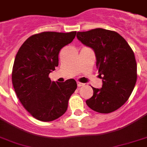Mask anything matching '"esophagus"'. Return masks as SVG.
<instances>
[{"mask_svg": "<svg viewBox=\"0 0 147 147\" xmlns=\"http://www.w3.org/2000/svg\"><path fill=\"white\" fill-rule=\"evenodd\" d=\"M85 84L82 83V82H77V86L78 87H81V86H83Z\"/></svg>", "mask_w": 147, "mask_h": 147, "instance_id": "esophagus-1", "label": "esophagus"}]
</instances>
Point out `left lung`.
Segmentation results:
<instances>
[{"mask_svg":"<svg viewBox=\"0 0 147 147\" xmlns=\"http://www.w3.org/2000/svg\"><path fill=\"white\" fill-rule=\"evenodd\" d=\"M76 37L94 50L101 88L92 87L94 94L86 104L94 111L108 114L116 111L129 98L137 81L135 54L127 41L119 33L96 28L77 32Z\"/></svg>","mask_w":147,"mask_h":147,"instance_id":"obj_1","label":"left lung"}]
</instances>
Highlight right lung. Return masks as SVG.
I'll return each mask as SVG.
<instances>
[{
    "mask_svg": "<svg viewBox=\"0 0 147 147\" xmlns=\"http://www.w3.org/2000/svg\"><path fill=\"white\" fill-rule=\"evenodd\" d=\"M70 32H43L29 37L16 54L12 82L18 98L33 117L48 122L67 111L68 100L77 87L74 79L52 82L49 74L59 65V53L75 38Z\"/></svg>",
    "mask_w": 147,
    "mask_h": 147,
    "instance_id": "right-lung-1",
    "label": "right lung"
}]
</instances>
